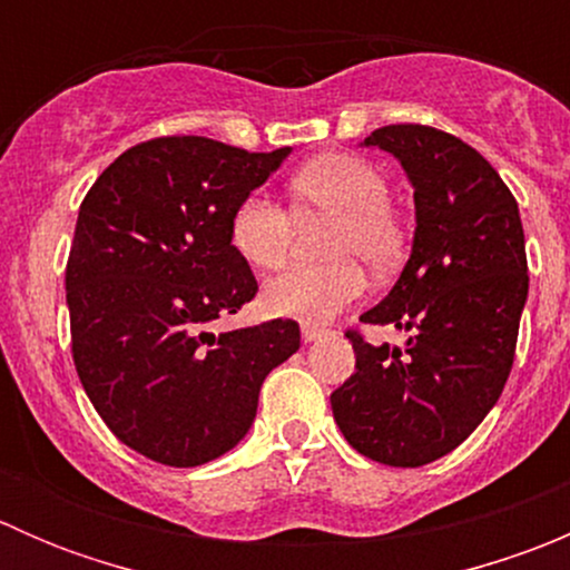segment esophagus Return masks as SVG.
Masks as SVG:
<instances>
[{
    "label": "esophagus",
    "mask_w": 570,
    "mask_h": 570,
    "mask_svg": "<svg viewBox=\"0 0 570 570\" xmlns=\"http://www.w3.org/2000/svg\"><path fill=\"white\" fill-rule=\"evenodd\" d=\"M301 333H303V342H317L322 333H325V325H317V322H303Z\"/></svg>",
    "instance_id": "34e87169"
}]
</instances>
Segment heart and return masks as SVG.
I'll list each match as a JSON object with an SVG mask.
<instances>
[{
  "mask_svg": "<svg viewBox=\"0 0 570 570\" xmlns=\"http://www.w3.org/2000/svg\"><path fill=\"white\" fill-rule=\"evenodd\" d=\"M289 200L303 223L331 220L322 253L333 262L301 264L273 278L264 306L306 322L331 320L364 289V269L386 275L400 264L405 232L389 206L386 176L355 154H322L289 178ZM292 212L262 193L237 204L232 243L258 269L284 267L295 243Z\"/></svg>",
  "mask_w": 570,
  "mask_h": 570,
  "instance_id": "b5f03b06",
  "label": "heart"
}]
</instances>
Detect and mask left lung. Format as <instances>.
Returning <instances> with one entry per match:
<instances>
[{"label": "left lung", "mask_w": 570, "mask_h": 570, "mask_svg": "<svg viewBox=\"0 0 570 570\" xmlns=\"http://www.w3.org/2000/svg\"><path fill=\"white\" fill-rule=\"evenodd\" d=\"M364 146L405 168L416 234L394 289L361 322L411 338L400 350L347 331L355 372L331 407L353 450L416 469L461 446L508 383L530 289L524 228L508 184L455 135L392 124Z\"/></svg>", "instance_id": "left-lung-1"}]
</instances>
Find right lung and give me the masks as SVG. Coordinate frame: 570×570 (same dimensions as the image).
I'll use <instances>...</instances> for the list:
<instances>
[{
    "mask_svg": "<svg viewBox=\"0 0 570 570\" xmlns=\"http://www.w3.org/2000/svg\"><path fill=\"white\" fill-rule=\"evenodd\" d=\"M286 157L154 137L120 154L79 206L66 264L73 366L115 439L151 461L187 469L226 455L256 419L264 377L301 347L295 320L209 331L256 297L232 215Z\"/></svg>",
    "mask_w": 570,
    "mask_h": 570,
    "instance_id": "add662e5",
    "label": "right lung"
}]
</instances>
